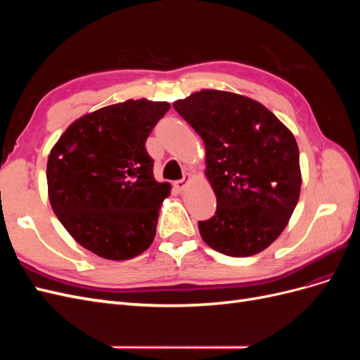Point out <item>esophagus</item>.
<instances>
[{"instance_id":"obj_1","label":"esophagus","mask_w":360,"mask_h":360,"mask_svg":"<svg viewBox=\"0 0 360 360\" xmlns=\"http://www.w3.org/2000/svg\"><path fill=\"white\" fill-rule=\"evenodd\" d=\"M189 174H184V177L181 179V180H177V181H174V188H176V191H179V192H181L183 189H184V186H186V183L189 181Z\"/></svg>"}]
</instances>
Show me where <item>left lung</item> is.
Returning <instances> with one entry per match:
<instances>
[{
  "instance_id": "obj_1",
  "label": "left lung",
  "mask_w": 360,
  "mask_h": 360,
  "mask_svg": "<svg viewBox=\"0 0 360 360\" xmlns=\"http://www.w3.org/2000/svg\"><path fill=\"white\" fill-rule=\"evenodd\" d=\"M172 106L204 141L217 205L198 222L202 240L228 257L261 252L284 231L299 201L296 139L266 106L240 94L202 90Z\"/></svg>"
}]
</instances>
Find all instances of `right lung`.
<instances>
[{
    "mask_svg": "<svg viewBox=\"0 0 360 360\" xmlns=\"http://www.w3.org/2000/svg\"><path fill=\"white\" fill-rule=\"evenodd\" d=\"M169 108L146 99L102 108L76 120L51 150L52 210L93 254L129 259L153 242L171 186L155 180L146 141Z\"/></svg>",
    "mask_w": 360,
    "mask_h": 360,
    "instance_id": "1",
    "label": "right lung"
}]
</instances>
